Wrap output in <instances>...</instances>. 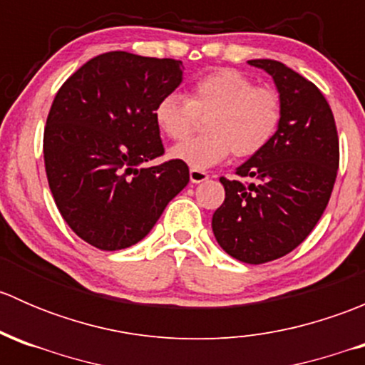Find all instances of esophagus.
<instances>
[{
    "label": "esophagus",
    "mask_w": 365,
    "mask_h": 365,
    "mask_svg": "<svg viewBox=\"0 0 365 365\" xmlns=\"http://www.w3.org/2000/svg\"><path fill=\"white\" fill-rule=\"evenodd\" d=\"M189 176H190V182H192V183H201V182H206V180L210 178L208 173L200 171V169H190Z\"/></svg>",
    "instance_id": "obj_1"
}]
</instances>
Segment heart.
I'll use <instances>...</instances> for the list:
<instances>
[{
	"mask_svg": "<svg viewBox=\"0 0 365 365\" xmlns=\"http://www.w3.org/2000/svg\"><path fill=\"white\" fill-rule=\"evenodd\" d=\"M153 116L162 134L175 141L189 138L200 118H208L205 138L180 143L169 152L171 159L203 171L231 153L249 159L263 152L281 128L284 102L275 88L256 86L240 70L217 68L194 81L189 98L164 95Z\"/></svg>",
	"mask_w": 365,
	"mask_h": 365,
	"instance_id": "1",
	"label": "heart"
}]
</instances>
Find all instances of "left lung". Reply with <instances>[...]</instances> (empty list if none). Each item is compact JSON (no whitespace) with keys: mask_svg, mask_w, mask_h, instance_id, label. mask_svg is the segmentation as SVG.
Listing matches in <instances>:
<instances>
[{"mask_svg":"<svg viewBox=\"0 0 365 365\" xmlns=\"http://www.w3.org/2000/svg\"><path fill=\"white\" fill-rule=\"evenodd\" d=\"M249 63L274 77L284 118L274 141L237 169L240 178L220 176L226 200L212 230L235 259L261 264L292 252L322 219L339 168V138L316 84L281 61Z\"/></svg>","mask_w":365,"mask_h":365,"instance_id":"8db88e82","label":"left lung"}]
</instances>
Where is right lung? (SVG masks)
Listing matches in <instances>:
<instances>
[{
	"label": "right lung",
	"instance_id": "1",
	"mask_svg": "<svg viewBox=\"0 0 365 365\" xmlns=\"http://www.w3.org/2000/svg\"><path fill=\"white\" fill-rule=\"evenodd\" d=\"M182 61L125 51L98 54L54 97L43 162L54 203L70 230L102 251L130 247L150 233L189 183V165L165 160L153 109L182 83Z\"/></svg>",
	"mask_w": 365,
	"mask_h": 365
}]
</instances>
